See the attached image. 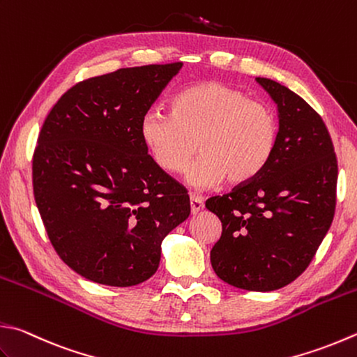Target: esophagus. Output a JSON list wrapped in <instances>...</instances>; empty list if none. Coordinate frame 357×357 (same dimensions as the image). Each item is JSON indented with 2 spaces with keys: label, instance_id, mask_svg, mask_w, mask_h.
I'll return each instance as SVG.
<instances>
[{
  "label": "esophagus",
  "instance_id": "34e87169",
  "mask_svg": "<svg viewBox=\"0 0 357 357\" xmlns=\"http://www.w3.org/2000/svg\"><path fill=\"white\" fill-rule=\"evenodd\" d=\"M190 204H191V213L197 214L202 208H204V199H202L200 196H196V194H191Z\"/></svg>",
  "mask_w": 357,
  "mask_h": 357
}]
</instances>
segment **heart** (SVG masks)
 Listing matches in <instances>:
<instances>
[{"instance_id": "obj_1", "label": "heart", "mask_w": 357, "mask_h": 357, "mask_svg": "<svg viewBox=\"0 0 357 357\" xmlns=\"http://www.w3.org/2000/svg\"><path fill=\"white\" fill-rule=\"evenodd\" d=\"M141 135L155 163L181 174L199 149L202 155L186 172L190 185L205 190L227 180L241 185L257 177L277 146L278 121L271 107L220 82H204L180 91L171 113L147 112Z\"/></svg>"}]
</instances>
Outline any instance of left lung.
Segmentation results:
<instances>
[{"instance_id": "1", "label": "left lung", "mask_w": 357, "mask_h": 357, "mask_svg": "<svg viewBox=\"0 0 357 357\" xmlns=\"http://www.w3.org/2000/svg\"><path fill=\"white\" fill-rule=\"evenodd\" d=\"M257 82L278 107L277 146L257 177L205 206L222 222L211 248L218 277L268 292L306 271L331 227L337 158L324 119L305 99L272 79Z\"/></svg>"}]
</instances>
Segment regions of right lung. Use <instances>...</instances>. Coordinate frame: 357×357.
Listing matches in <instances>:
<instances>
[{"label": "right lung", "mask_w": 357, "mask_h": 357, "mask_svg": "<svg viewBox=\"0 0 357 357\" xmlns=\"http://www.w3.org/2000/svg\"><path fill=\"white\" fill-rule=\"evenodd\" d=\"M181 62L121 68L65 91L32 157L33 197L54 250L99 284L157 272L161 241L190 216L186 190L147 153L141 121Z\"/></svg>", "instance_id": "right-lung-1"}]
</instances>
